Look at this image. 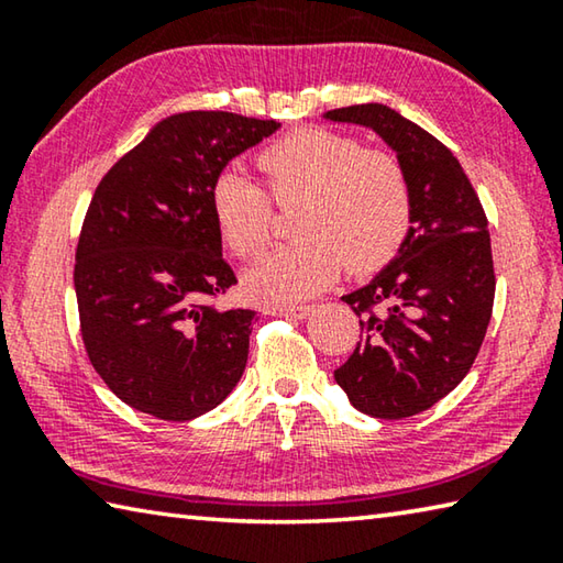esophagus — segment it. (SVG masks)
I'll use <instances>...</instances> for the list:
<instances>
[{"label": "esophagus", "mask_w": 563, "mask_h": 563, "mask_svg": "<svg viewBox=\"0 0 563 563\" xmlns=\"http://www.w3.org/2000/svg\"><path fill=\"white\" fill-rule=\"evenodd\" d=\"M271 312H273V316H280V318L302 320V318L310 316L312 308H310V305H280V308H273Z\"/></svg>", "instance_id": "1"}]
</instances>
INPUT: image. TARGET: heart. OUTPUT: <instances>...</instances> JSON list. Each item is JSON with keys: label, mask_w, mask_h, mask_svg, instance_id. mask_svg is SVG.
<instances>
[{"label": "heart", "mask_w": 563, "mask_h": 563, "mask_svg": "<svg viewBox=\"0 0 563 563\" xmlns=\"http://www.w3.org/2000/svg\"><path fill=\"white\" fill-rule=\"evenodd\" d=\"M258 166L278 203L300 201L292 231L298 241L273 251L247 275L255 295L295 302L350 273L383 268L405 243L412 223V190L399 158L365 148L360 139L330 129H298L261 151ZM268 190L238 170L211 186V213L238 258H255L273 238Z\"/></svg>", "instance_id": "heart-1"}]
</instances>
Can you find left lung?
Listing matches in <instances>:
<instances>
[{"mask_svg": "<svg viewBox=\"0 0 563 563\" xmlns=\"http://www.w3.org/2000/svg\"><path fill=\"white\" fill-rule=\"evenodd\" d=\"M325 117L375 129L412 190V225L397 258L342 295L360 318V342L335 379L360 412L412 417L462 383L487 335L497 288L487 216L460 161L417 123L383 103Z\"/></svg>", "mask_w": 563, "mask_h": 563, "instance_id": "left-lung-1", "label": "left lung"}]
</instances>
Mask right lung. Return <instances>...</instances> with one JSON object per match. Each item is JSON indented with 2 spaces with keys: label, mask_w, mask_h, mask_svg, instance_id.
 Returning <instances> with one entry per match:
<instances>
[{
  "label": "right lung",
  "mask_w": 563,
  "mask_h": 563,
  "mask_svg": "<svg viewBox=\"0 0 563 563\" xmlns=\"http://www.w3.org/2000/svg\"><path fill=\"white\" fill-rule=\"evenodd\" d=\"M273 119L188 111L123 154L93 190L74 288L91 367L121 402L166 422L221 405L241 379L255 310L218 308L238 283L211 186Z\"/></svg>",
  "instance_id": "obj_1"
}]
</instances>
